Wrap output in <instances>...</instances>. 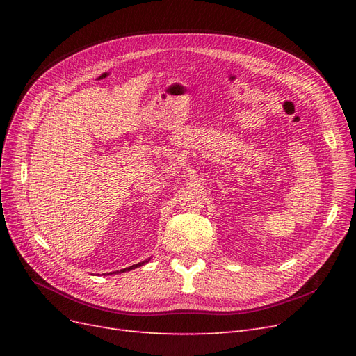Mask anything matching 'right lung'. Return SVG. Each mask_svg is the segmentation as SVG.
I'll return each mask as SVG.
<instances>
[{
  "instance_id": "right-lung-1",
  "label": "right lung",
  "mask_w": 356,
  "mask_h": 356,
  "mask_svg": "<svg viewBox=\"0 0 356 356\" xmlns=\"http://www.w3.org/2000/svg\"><path fill=\"white\" fill-rule=\"evenodd\" d=\"M149 261V258H147V260H144V261H141V263H138V264H134V266H129V267H126V268H122V273L123 272H131V270H134V268H136V267H139V266H144L145 263H148ZM117 273H118V270H117ZM108 275H115V272H111V273H108Z\"/></svg>"
}]
</instances>
